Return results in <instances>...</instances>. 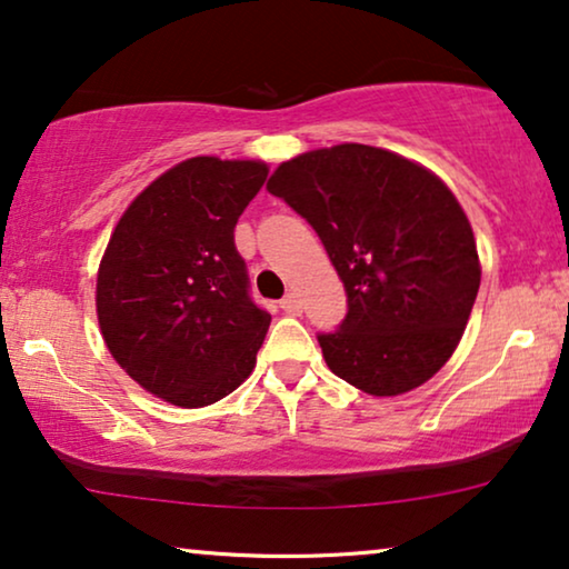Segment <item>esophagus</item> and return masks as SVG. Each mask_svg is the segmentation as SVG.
<instances>
[{
    "label": "esophagus",
    "mask_w": 569,
    "mask_h": 569,
    "mask_svg": "<svg viewBox=\"0 0 569 569\" xmlns=\"http://www.w3.org/2000/svg\"><path fill=\"white\" fill-rule=\"evenodd\" d=\"M279 308H282L284 313H290V316H300L302 313V300L295 292H290V295H284L282 302H279Z\"/></svg>",
    "instance_id": "obj_1"
}]
</instances>
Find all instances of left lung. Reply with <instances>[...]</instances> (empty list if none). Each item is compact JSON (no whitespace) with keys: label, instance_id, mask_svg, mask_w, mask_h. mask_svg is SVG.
I'll return each mask as SVG.
<instances>
[{"label":"left lung","instance_id":"8db88e82","mask_svg":"<svg viewBox=\"0 0 569 569\" xmlns=\"http://www.w3.org/2000/svg\"><path fill=\"white\" fill-rule=\"evenodd\" d=\"M267 189L306 217L345 282V321L318 333L333 376L370 396L430 380L456 352L481 282L453 191L419 162L355 142L282 162Z\"/></svg>","mask_w":569,"mask_h":569}]
</instances>
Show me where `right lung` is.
<instances>
[{
  "label": "right lung",
  "mask_w": 569,
  "mask_h": 569,
  "mask_svg": "<svg viewBox=\"0 0 569 569\" xmlns=\"http://www.w3.org/2000/svg\"><path fill=\"white\" fill-rule=\"evenodd\" d=\"M269 168L191 158L121 214L98 269L108 352L144 391L183 409L224 399L251 376L271 316L251 300L236 224Z\"/></svg>",
  "instance_id": "right-lung-1"
}]
</instances>
